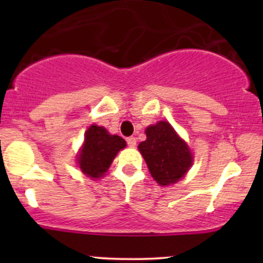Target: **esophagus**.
<instances>
[{
	"label": "esophagus",
	"instance_id": "obj_1",
	"mask_svg": "<svg viewBox=\"0 0 263 263\" xmlns=\"http://www.w3.org/2000/svg\"><path fill=\"white\" fill-rule=\"evenodd\" d=\"M126 141H127V144L129 147H136V143H137V141H136L135 137H128Z\"/></svg>",
	"mask_w": 263,
	"mask_h": 263
}]
</instances>
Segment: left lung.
<instances>
[{
  "label": "left lung",
  "mask_w": 263,
  "mask_h": 263,
  "mask_svg": "<svg viewBox=\"0 0 263 263\" xmlns=\"http://www.w3.org/2000/svg\"><path fill=\"white\" fill-rule=\"evenodd\" d=\"M147 140L138 144L151 176L159 185L177 183L193 164L188 144L167 121H159L146 128Z\"/></svg>",
  "instance_id": "1"
}]
</instances>
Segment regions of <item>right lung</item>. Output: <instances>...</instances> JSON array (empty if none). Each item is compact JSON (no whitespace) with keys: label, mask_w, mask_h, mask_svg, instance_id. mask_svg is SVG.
Returning a JSON list of instances; mask_svg holds the SVG:
<instances>
[{"label":"right lung","mask_w":263,"mask_h":263,"mask_svg":"<svg viewBox=\"0 0 263 263\" xmlns=\"http://www.w3.org/2000/svg\"><path fill=\"white\" fill-rule=\"evenodd\" d=\"M126 147V141L110 135L102 126L91 125L85 132V140L78 155V164L85 176L98 179L105 176L117 153Z\"/></svg>","instance_id":"right-lung-1"}]
</instances>
